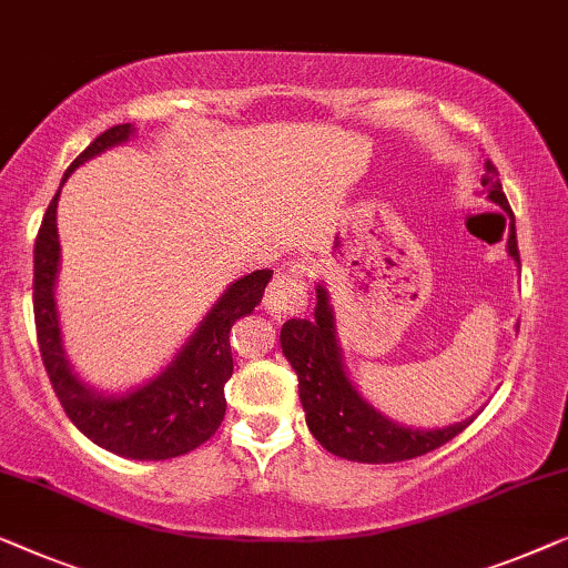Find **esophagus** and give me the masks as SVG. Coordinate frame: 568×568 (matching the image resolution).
I'll list each match as a JSON object with an SVG mask.
<instances>
[{
  "label": "esophagus",
  "instance_id": "1",
  "mask_svg": "<svg viewBox=\"0 0 568 568\" xmlns=\"http://www.w3.org/2000/svg\"><path fill=\"white\" fill-rule=\"evenodd\" d=\"M308 303V285L303 281V265H291L277 273L265 293V308L275 316L301 314Z\"/></svg>",
  "mask_w": 568,
  "mask_h": 568
}]
</instances>
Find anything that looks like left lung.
Wrapping results in <instances>:
<instances>
[{
  "mask_svg": "<svg viewBox=\"0 0 568 568\" xmlns=\"http://www.w3.org/2000/svg\"><path fill=\"white\" fill-rule=\"evenodd\" d=\"M481 185L491 203L505 207L509 215V257L520 265L517 250L515 215L505 193H501L499 172L486 162ZM281 347L287 363L298 375V396L306 412V425L311 435L326 450L339 458L357 463H396L425 455L435 447L460 435L474 417L443 429H412L383 417L365 398L357 394L353 381L347 378L342 349L334 332V311L329 306V293L316 285L314 318H291L281 329Z\"/></svg>",
  "mask_w": 568,
  "mask_h": 568,
  "instance_id": "obj_1",
  "label": "left lung"
}]
</instances>
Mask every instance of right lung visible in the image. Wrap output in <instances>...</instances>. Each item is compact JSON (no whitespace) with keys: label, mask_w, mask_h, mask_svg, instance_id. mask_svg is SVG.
Returning <instances> with one entry per match:
<instances>
[{"label":"right lung","mask_w":568,"mask_h":568,"mask_svg":"<svg viewBox=\"0 0 568 568\" xmlns=\"http://www.w3.org/2000/svg\"><path fill=\"white\" fill-rule=\"evenodd\" d=\"M131 133V123L113 125L100 133L63 172L61 185L79 164L128 141ZM59 193L48 205L36 239L33 311L38 347H41L45 373L63 412L74 422L79 433H84L94 445L123 455V458L166 460L195 450L197 445L211 440L226 414L223 386L234 373L229 342L231 326L236 324V318L252 314L262 301L273 270H257V273L231 283L162 375H156L146 386L128 390V394L105 396L79 381L63 355L59 311H55L53 298L61 257L59 229H55Z\"/></svg>","instance_id":"add662e5"}]
</instances>
